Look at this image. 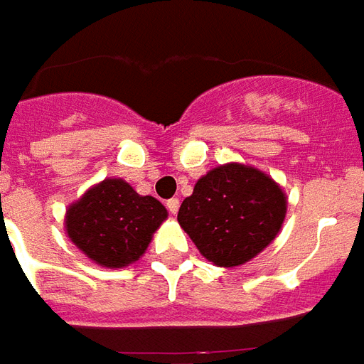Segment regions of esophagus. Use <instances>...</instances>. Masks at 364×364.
Returning <instances> with one entry per match:
<instances>
[{"label": "esophagus", "instance_id": "34e87169", "mask_svg": "<svg viewBox=\"0 0 364 364\" xmlns=\"http://www.w3.org/2000/svg\"><path fill=\"white\" fill-rule=\"evenodd\" d=\"M166 208H168V211L172 215H176L178 210H180V200H178V198H172V200L166 202Z\"/></svg>", "mask_w": 364, "mask_h": 364}]
</instances>
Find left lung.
Instances as JSON below:
<instances>
[{
  "mask_svg": "<svg viewBox=\"0 0 364 364\" xmlns=\"http://www.w3.org/2000/svg\"><path fill=\"white\" fill-rule=\"evenodd\" d=\"M288 198L267 172L228 162L196 182L178 210V223L202 257L233 269L255 259L282 229Z\"/></svg>",
  "mask_w": 364,
  "mask_h": 364,
  "instance_id": "left-lung-1",
  "label": "left lung"
}]
</instances>
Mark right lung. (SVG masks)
Instances as JSON below:
<instances>
[{"instance_id": "1", "label": "right lung", "mask_w": 364, "mask_h": 364, "mask_svg": "<svg viewBox=\"0 0 364 364\" xmlns=\"http://www.w3.org/2000/svg\"><path fill=\"white\" fill-rule=\"evenodd\" d=\"M166 218L156 198L136 194L123 178H105L68 205L64 231L95 264L125 269L145 255Z\"/></svg>"}]
</instances>
